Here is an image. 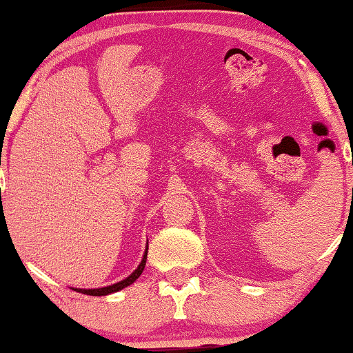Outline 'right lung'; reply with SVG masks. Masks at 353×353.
Instances as JSON below:
<instances>
[{"label":"right lung","instance_id":"1","mask_svg":"<svg viewBox=\"0 0 353 353\" xmlns=\"http://www.w3.org/2000/svg\"><path fill=\"white\" fill-rule=\"evenodd\" d=\"M146 259H148V245H146V250H144L141 263L138 265V268L134 270V272L130 274V276L122 279V281H119V283H115V284H110V286L98 288V289H77V288H74V291H79L81 294H86V296H108V294L122 291L123 288H127V286H130V284H133L139 278V274L143 273L144 267H146Z\"/></svg>","mask_w":353,"mask_h":353}]
</instances>
